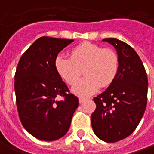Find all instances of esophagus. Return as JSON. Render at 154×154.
Masks as SVG:
<instances>
[{"instance_id": "34e87169", "label": "esophagus", "mask_w": 154, "mask_h": 154, "mask_svg": "<svg viewBox=\"0 0 154 154\" xmlns=\"http://www.w3.org/2000/svg\"><path fill=\"white\" fill-rule=\"evenodd\" d=\"M85 100V99L84 97H79V103H84Z\"/></svg>"}]
</instances>
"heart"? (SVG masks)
Wrapping results in <instances>:
<instances>
[{
	"label": "heart",
	"instance_id": "1",
	"mask_svg": "<svg viewBox=\"0 0 154 154\" xmlns=\"http://www.w3.org/2000/svg\"><path fill=\"white\" fill-rule=\"evenodd\" d=\"M70 57L59 55L55 60L58 75L69 85H75L81 69L85 76L73 87L80 97H88L113 82L119 69L117 53L110 48L85 41L70 50Z\"/></svg>",
	"mask_w": 154,
	"mask_h": 154
}]
</instances>
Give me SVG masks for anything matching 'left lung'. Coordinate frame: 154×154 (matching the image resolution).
Instances as JSON below:
<instances>
[{
    "label": "left lung",
    "mask_w": 154,
    "mask_h": 154,
    "mask_svg": "<svg viewBox=\"0 0 154 154\" xmlns=\"http://www.w3.org/2000/svg\"><path fill=\"white\" fill-rule=\"evenodd\" d=\"M117 51V75L103 93L94 98L97 105L91 114L95 135L106 142L129 137L144 114L147 102V76L139 56L131 46L115 39H103Z\"/></svg>",
    "instance_id": "left-lung-1"
}]
</instances>
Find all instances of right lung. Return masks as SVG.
<instances>
[{"label": "right lung", "mask_w": 154, "mask_h": 154, "mask_svg": "<svg viewBox=\"0 0 154 154\" xmlns=\"http://www.w3.org/2000/svg\"><path fill=\"white\" fill-rule=\"evenodd\" d=\"M74 40L43 36L18 62L14 88L18 115L24 129L42 141H55L68 132L79 99L55 69L57 54ZM58 95L65 97L57 101Z\"/></svg>", "instance_id": "obj_1"}]
</instances>
